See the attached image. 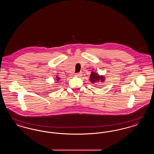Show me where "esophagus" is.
<instances>
[{
  "instance_id": "obj_1",
  "label": "esophagus",
  "mask_w": 154,
  "mask_h": 154,
  "mask_svg": "<svg viewBox=\"0 0 154 154\" xmlns=\"http://www.w3.org/2000/svg\"><path fill=\"white\" fill-rule=\"evenodd\" d=\"M81 75H82V73L81 72H80L79 73L75 74V75L77 76V77H80V76H81Z\"/></svg>"
}]
</instances>
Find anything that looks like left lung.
Returning a JSON list of instances; mask_svg holds the SVG:
<instances>
[{
	"label": "left lung",
	"mask_w": 154,
	"mask_h": 154,
	"mask_svg": "<svg viewBox=\"0 0 154 154\" xmlns=\"http://www.w3.org/2000/svg\"><path fill=\"white\" fill-rule=\"evenodd\" d=\"M106 79L105 76L99 75L97 73L95 72H92L91 74L89 76V80L92 83H95L96 82H104Z\"/></svg>",
	"instance_id": "obj_1"
}]
</instances>
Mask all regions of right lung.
Here are the masks:
<instances>
[{
	"label": "right lung",
	"instance_id": "add662e5",
	"mask_svg": "<svg viewBox=\"0 0 154 154\" xmlns=\"http://www.w3.org/2000/svg\"><path fill=\"white\" fill-rule=\"evenodd\" d=\"M60 80V78H59L58 76L56 77V79H55V81H57V82H58Z\"/></svg>",
	"mask_w": 154,
	"mask_h": 154
}]
</instances>
